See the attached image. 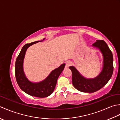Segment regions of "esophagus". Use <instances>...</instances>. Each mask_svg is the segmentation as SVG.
Listing matches in <instances>:
<instances>
[{"label":"esophagus","mask_w":120,"mask_h":120,"mask_svg":"<svg viewBox=\"0 0 120 120\" xmlns=\"http://www.w3.org/2000/svg\"><path fill=\"white\" fill-rule=\"evenodd\" d=\"M71 65V62L70 60H68L66 62V67L67 68L69 67Z\"/></svg>","instance_id":"1"}]
</instances>
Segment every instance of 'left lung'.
I'll return each mask as SVG.
<instances>
[{
  "label": "left lung",
  "instance_id": "obj_1",
  "mask_svg": "<svg viewBox=\"0 0 120 120\" xmlns=\"http://www.w3.org/2000/svg\"><path fill=\"white\" fill-rule=\"evenodd\" d=\"M92 46L101 51L103 57V66L100 74L94 78H85L74 66H70L72 71V82L78 91L93 93L105 86L112 77L113 71V58L111 51L104 40H96Z\"/></svg>",
  "mask_w": 120,
  "mask_h": 120
}]
</instances>
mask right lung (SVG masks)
<instances>
[{"instance_id": "obj_1", "label": "right lung", "mask_w": 120, "mask_h": 120, "mask_svg": "<svg viewBox=\"0 0 120 120\" xmlns=\"http://www.w3.org/2000/svg\"><path fill=\"white\" fill-rule=\"evenodd\" d=\"M43 40L35 41L24 45L16 58L15 64V77L19 87L26 94L40 98L48 97L53 92L58 78L62 72L65 66V64L64 63L59 67L52 70L49 75L42 81L33 82L28 79L23 69V62L26 50L30 46Z\"/></svg>"}]
</instances>
